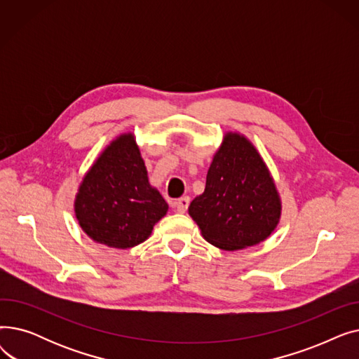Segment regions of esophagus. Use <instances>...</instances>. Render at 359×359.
I'll return each mask as SVG.
<instances>
[{"label":"esophagus","mask_w":359,"mask_h":359,"mask_svg":"<svg viewBox=\"0 0 359 359\" xmlns=\"http://www.w3.org/2000/svg\"><path fill=\"white\" fill-rule=\"evenodd\" d=\"M189 203H191V198H189V196L180 198V199L176 202V210H177V212H180V214L186 212L187 208H189Z\"/></svg>","instance_id":"obj_1"}]
</instances>
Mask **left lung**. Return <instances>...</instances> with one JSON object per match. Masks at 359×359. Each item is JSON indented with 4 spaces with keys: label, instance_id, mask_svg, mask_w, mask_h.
<instances>
[{
    "label": "left lung",
    "instance_id": "1",
    "mask_svg": "<svg viewBox=\"0 0 359 359\" xmlns=\"http://www.w3.org/2000/svg\"><path fill=\"white\" fill-rule=\"evenodd\" d=\"M203 238L224 250L265 240L275 230L280 201L269 170L256 148L238 134H227L206 175L205 192L189 206Z\"/></svg>",
    "mask_w": 359,
    "mask_h": 359
}]
</instances>
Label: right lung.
Segmentation results:
<instances>
[{"label": "right lung", "instance_id": "add662e5", "mask_svg": "<svg viewBox=\"0 0 359 359\" xmlns=\"http://www.w3.org/2000/svg\"><path fill=\"white\" fill-rule=\"evenodd\" d=\"M168 210L151 187L134 135L113 141L86 175L75 199L81 229L109 248L129 249L148 238Z\"/></svg>", "mask_w": 359, "mask_h": 359}]
</instances>
